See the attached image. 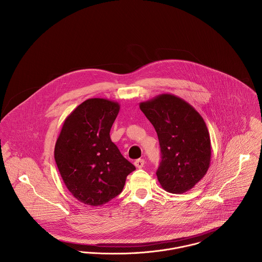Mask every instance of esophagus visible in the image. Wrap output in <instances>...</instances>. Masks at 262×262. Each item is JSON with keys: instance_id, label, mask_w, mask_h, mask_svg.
Masks as SVG:
<instances>
[{"instance_id": "34e87169", "label": "esophagus", "mask_w": 262, "mask_h": 262, "mask_svg": "<svg viewBox=\"0 0 262 262\" xmlns=\"http://www.w3.org/2000/svg\"><path fill=\"white\" fill-rule=\"evenodd\" d=\"M144 163H145V161H144V159H137V160H135L134 161V165L137 167V168H141V167H143L144 166Z\"/></svg>"}]
</instances>
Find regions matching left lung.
<instances>
[{
    "instance_id": "1",
    "label": "left lung",
    "mask_w": 262,
    "mask_h": 262,
    "mask_svg": "<svg viewBox=\"0 0 262 262\" xmlns=\"http://www.w3.org/2000/svg\"><path fill=\"white\" fill-rule=\"evenodd\" d=\"M139 107L158 136L159 184L171 193L189 190L205 177L211 162V140L204 119L185 100L171 94L159 95Z\"/></svg>"
}]
</instances>
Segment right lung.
<instances>
[{"instance_id":"add662e5","label":"right lung","mask_w":262,"mask_h":262,"mask_svg":"<svg viewBox=\"0 0 262 262\" xmlns=\"http://www.w3.org/2000/svg\"><path fill=\"white\" fill-rule=\"evenodd\" d=\"M120 105L107 99H89L63 122L54 158L62 181L76 200L92 206L117 196L135 170L110 138Z\"/></svg>"}]
</instances>
